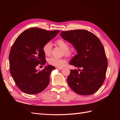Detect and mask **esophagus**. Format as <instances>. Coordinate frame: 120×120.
Wrapping results in <instances>:
<instances>
[{
    "mask_svg": "<svg viewBox=\"0 0 120 120\" xmlns=\"http://www.w3.org/2000/svg\"><path fill=\"white\" fill-rule=\"evenodd\" d=\"M56 69H57V70H62V69H63V68H59V67H56Z\"/></svg>",
    "mask_w": 120,
    "mask_h": 120,
    "instance_id": "esophagus-1",
    "label": "esophagus"
}]
</instances>
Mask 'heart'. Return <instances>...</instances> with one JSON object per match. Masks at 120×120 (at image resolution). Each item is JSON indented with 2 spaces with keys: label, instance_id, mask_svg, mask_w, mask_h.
<instances>
[{
  "label": "heart",
  "instance_id": "obj_1",
  "mask_svg": "<svg viewBox=\"0 0 120 120\" xmlns=\"http://www.w3.org/2000/svg\"><path fill=\"white\" fill-rule=\"evenodd\" d=\"M56 44L64 50V54L66 56H70L74 53V50L70 48V45L68 42L63 38H59L56 41ZM52 45L50 42H48L43 45L42 49L43 53L47 56H50L52 52ZM49 63L56 67H63L66 63V60L64 59H57L55 57H50L48 60Z\"/></svg>",
  "mask_w": 120,
  "mask_h": 120
}]
</instances>
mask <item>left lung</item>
<instances>
[{
	"mask_svg": "<svg viewBox=\"0 0 120 120\" xmlns=\"http://www.w3.org/2000/svg\"><path fill=\"white\" fill-rule=\"evenodd\" d=\"M61 37L71 43L77 50L70 63L82 70H71L67 79L74 91L81 95L97 92L106 78L108 60L99 38L92 32L83 30L61 31Z\"/></svg>",
	"mask_w": 120,
	"mask_h": 120,
	"instance_id": "obj_1",
	"label": "left lung"
}]
</instances>
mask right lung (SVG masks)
<instances>
[{"instance_id": "1", "label": "right lung", "mask_w": 120, "mask_h": 120, "mask_svg": "<svg viewBox=\"0 0 120 120\" xmlns=\"http://www.w3.org/2000/svg\"><path fill=\"white\" fill-rule=\"evenodd\" d=\"M59 32L31 28L20 34L13 43L9 56L10 72L15 84L23 93L37 94L48 86L50 74L55 68L49 65L40 71L35 68L46 63L43 45Z\"/></svg>"}]
</instances>
